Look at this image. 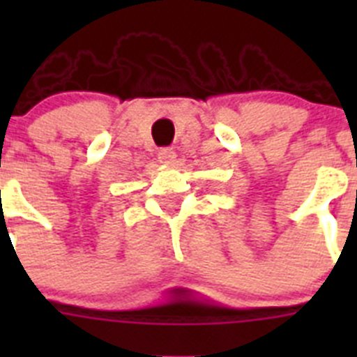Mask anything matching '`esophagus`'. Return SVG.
<instances>
[{"instance_id":"1","label":"esophagus","mask_w":357,"mask_h":357,"mask_svg":"<svg viewBox=\"0 0 357 357\" xmlns=\"http://www.w3.org/2000/svg\"><path fill=\"white\" fill-rule=\"evenodd\" d=\"M159 159H160V162H164V164H173L176 159L175 150H173V148H162V150L159 151Z\"/></svg>"}]
</instances>
